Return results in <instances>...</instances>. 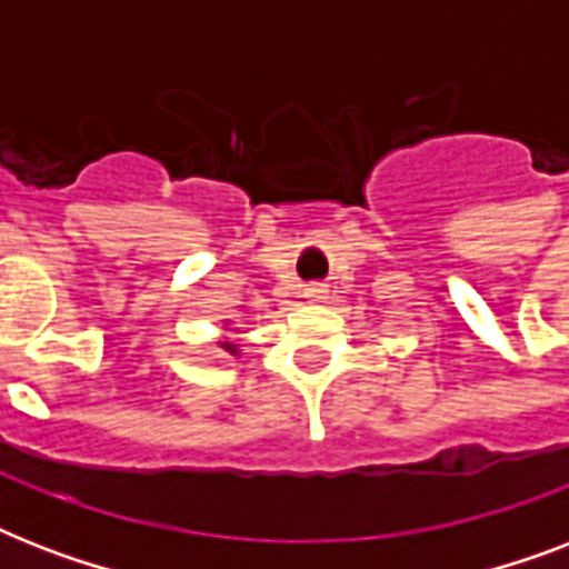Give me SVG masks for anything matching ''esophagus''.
<instances>
[{"mask_svg":"<svg viewBox=\"0 0 569 569\" xmlns=\"http://www.w3.org/2000/svg\"><path fill=\"white\" fill-rule=\"evenodd\" d=\"M307 301H312V303H321L325 301V298H328V289H325V286L321 283H312V286H307Z\"/></svg>","mask_w":569,"mask_h":569,"instance_id":"1","label":"esophagus"}]
</instances>
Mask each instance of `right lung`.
I'll list each match as a JSON object with an SVG mask.
<instances>
[{
    "instance_id": "1",
    "label": "right lung",
    "mask_w": 569,
    "mask_h": 569,
    "mask_svg": "<svg viewBox=\"0 0 569 569\" xmlns=\"http://www.w3.org/2000/svg\"><path fill=\"white\" fill-rule=\"evenodd\" d=\"M221 348L223 351H230V355H239V348L232 346V342H221Z\"/></svg>"
}]
</instances>
